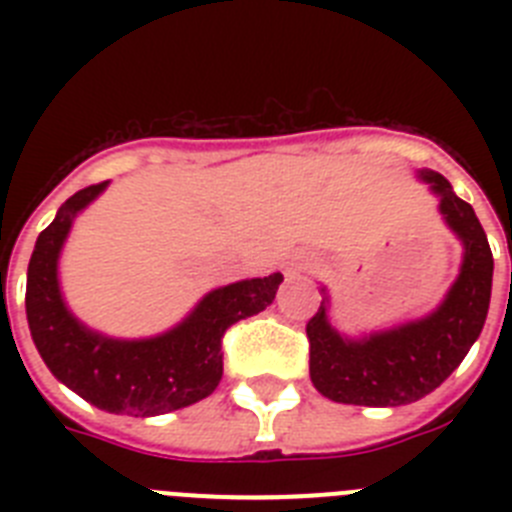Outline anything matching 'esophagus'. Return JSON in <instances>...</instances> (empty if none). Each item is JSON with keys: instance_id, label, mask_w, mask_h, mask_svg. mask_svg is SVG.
Here are the masks:
<instances>
[{"instance_id": "1", "label": "esophagus", "mask_w": 512, "mask_h": 512, "mask_svg": "<svg viewBox=\"0 0 512 512\" xmlns=\"http://www.w3.org/2000/svg\"><path fill=\"white\" fill-rule=\"evenodd\" d=\"M310 266V259L307 256H292V259L284 261V271H287V277H295L300 271H305Z\"/></svg>"}]
</instances>
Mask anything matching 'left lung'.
Here are the masks:
<instances>
[{
  "instance_id": "obj_1",
  "label": "left lung",
  "mask_w": 512,
  "mask_h": 512,
  "mask_svg": "<svg viewBox=\"0 0 512 512\" xmlns=\"http://www.w3.org/2000/svg\"><path fill=\"white\" fill-rule=\"evenodd\" d=\"M418 179L436 194L443 223L464 246L459 277L433 312L359 338L330 323L328 289H320V310L307 323L310 379L333 402L366 408L418 402L451 377L485 328L495 269L485 230L449 179L431 169H418Z\"/></svg>"
}]
</instances>
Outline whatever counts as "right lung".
Returning a JSON list of instances; mask_svg holds the SVG:
<instances>
[{
  "label": "right lung",
  "mask_w": 512,
  "mask_h": 512,
  "mask_svg": "<svg viewBox=\"0 0 512 512\" xmlns=\"http://www.w3.org/2000/svg\"><path fill=\"white\" fill-rule=\"evenodd\" d=\"M107 184H92L69 197L38 235L27 266V325L40 359L58 382L104 413L153 418L215 392L223 377L225 330L266 310L284 277L277 271L212 289L182 323L151 338H112L92 330L63 300L58 259L76 215Z\"/></svg>",
  "instance_id": "obj_1"
}]
</instances>
